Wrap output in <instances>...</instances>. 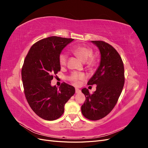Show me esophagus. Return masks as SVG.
<instances>
[{"instance_id": "1", "label": "esophagus", "mask_w": 148, "mask_h": 148, "mask_svg": "<svg viewBox=\"0 0 148 148\" xmlns=\"http://www.w3.org/2000/svg\"><path fill=\"white\" fill-rule=\"evenodd\" d=\"M81 92V90L78 88H75V93H79Z\"/></svg>"}]
</instances>
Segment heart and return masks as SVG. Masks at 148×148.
I'll return each instance as SVG.
<instances>
[{
	"instance_id": "b5f03b06",
	"label": "heart",
	"mask_w": 148,
	"mask_h": 148,
	"mask_svg": "<svg viewBox=\"0 0 148 148\" xmlns=\"http://www.w3.org/2000/svg\"><path fill=\"white\" fill-rule=\"evenodd\" d=\"M71 51L77 56L79 59L85 62V64L88 68L91 69L95 64V59L92 57L93 54L92 50L90 48L84 46H77L71 49ZM68 57L65 53L62 52L59 56V62L61 66H65L66 64ZM84 78V75L83 73L73 72L71 74L69 79L74 84H79L80 80Z\"/></svg>"
}]
</instances>
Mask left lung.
Instances as JSON below:
<instances>
[{"mask_svg": "<svg viewBox=\"0 0 148 148\" xmlns=\"http://www.w3.org/2000/svg\"><path fill=\"white\" fill-rule=\"evenodd\" d=\"M99 48L100 65L88 85L96 84V90L90 94L82 89L86 100L82 106L84 117L91 120H100L108 115L117 104L125 83L124 66L118 52L102 41H91Z\"/></svg>", "mask_w": 148, "mask_h": 148, "instance_id": "obj_1", "label": "left lung"}]
</instances>
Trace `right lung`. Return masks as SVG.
Returning <instances> with one entry per match:
<instances>
[{"mask_svg": "<svg viewBox=\"0 0 148 148\" xmlns=\"http://www.w3.org/2000/svg\"><path fill=\"white\" fill-rule=\"evenodd\" d=\"M72 38L51 36L31 46L21 69L26 99L35 114L46 120H54L64 112V106L75 92L65 83L51 86L54 75L60 71L59 56Z\"/></svg>", "mask_w": 148, "mask_h": 148, "instance_id": "1", "label": "right lung"}]
</instances>
